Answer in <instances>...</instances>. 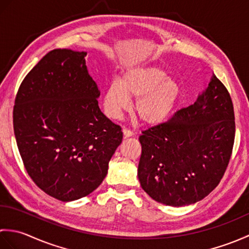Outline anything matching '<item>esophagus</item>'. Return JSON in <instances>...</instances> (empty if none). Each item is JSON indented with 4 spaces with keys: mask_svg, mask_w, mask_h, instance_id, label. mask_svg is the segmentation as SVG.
I'll list each match as a JSON object with an SVG mask.
<instances>
[{
    "mask_svg": "<svg viewBox=\"0 0 249 249\" xmlns=\"http://www.w3.org/2000/svg\"><path fill=\"white\" fill-rule=\"evenodd\" d=\"M123 135H124V138H128V137L134 136V131H131L127 128H124L123 129Z\"/></svg>",
    "mask_w": 249,
    "mask_h": 249,
    "instance_id": "esophagus-1",
    "label": "esophagus"
}]
</instances>
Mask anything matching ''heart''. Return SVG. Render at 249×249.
<instances>
[{
	"label": "heart",
	"mask_w": 249,
	"mask_h": 249,
	"mask_svg": "<svg viewBox=\"0 0 249 249\" xmlns=\"http://www.w3.org/2000/svg\"><path fill=\"white\" fill-rule=\"evenodd\" d=\"M181 87L167 72L155 66H138L125 71L120 79L106 87L104 109L111 119H120L135 100V114L142 123L158 125L177 108Z\"/></svg>",
	"instance_id": "obj_1"
}]
</instances>
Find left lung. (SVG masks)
<instances>
[{"mask_svg":"<svg viewBox=\"0 0 249 249\" xmlns=\"http://www.w3.org/2000/svg\"><path fill=\"white\" fill-rule=\"evenodd\" d=\"M234 135L231 97L213 75L193 105L142 131L141 187L157 202L176 208L202 200L224 176Z\"/></svg>","mask_w":249,"mask_h":249,"instance_id":"1","label":"left lung"}]
</instances>
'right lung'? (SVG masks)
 Returning a JSON list of instances; mask_svg holds the SVG:
<instances>
[{
	"label": "right lung",
	"mask_w": 249,
	"mask_h": 249,
	"mask_svg": "<svg viewBox=\"0 0 249 249\" xmlns=\"http://www.w3.org/2000/svg\"><path fill=\"white\" fill-rule=\"evenodd\" d=\"M87 52L54 49L32 68L15 100L14 133L24 167L41 190L78 200L96 189L123 133L99 109Z\"/></svg>",
	"instance_id": "right-lung-1"
}]
</instances>
